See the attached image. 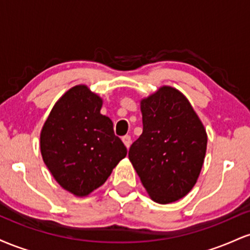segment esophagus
I'll list each match as a JSON object with an SVG mask.
<instances>
[{"instance_id": "1", "label": "esophagus", "mask_w": 250, "mask_h": 250, "mask_svg": "<svg viewBox=\"0 0 250 250\" xmlns=\"http://www.w3.org/2000/svg\"><path fill=\"white\" fill-rule=\"evenodd\" d=\"M122 141H123V143H125V147H127V148L130 147V145H131V137H130V135H125V136L122 137Z\"/></svg>"}]
</instances>
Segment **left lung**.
<instances>
[{"label":"left lung","instance_id":"left-lung-1","mask_svg":"<svg viewBox=\"0 0 250 250\" xmlns=\"http://www.w3.org/2000/svg\"><path fill=\"white\" fill-rule=\"evenodd\" d=\"M143 131L130 146L129 160L155 202L186 196L199 177L207 134L182 94L162 87L141 101Z\"/></svg>","mask_w":250,"mask_h":250}]
</instances>
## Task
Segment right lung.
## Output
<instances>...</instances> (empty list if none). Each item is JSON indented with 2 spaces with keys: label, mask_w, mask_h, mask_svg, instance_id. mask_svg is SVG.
<instances>
[{
  "label": "right lung",
  "mask_w": 250,
  "mask_h": 250,
  "mask_svg": "<svg viewBox=\"0 0 250 250\" xmlns=\"http://www.w3.org/2000/svg\"><path fill=\"white\" fill-rule=\"evenodd\" d=\"M101 107L99 96L76 85L56 102L41 131L45 166L61 187L77 196L102 186L127 155Z\"/></svg>",
  "instance_id": "add662e5"
}]
</instances>
